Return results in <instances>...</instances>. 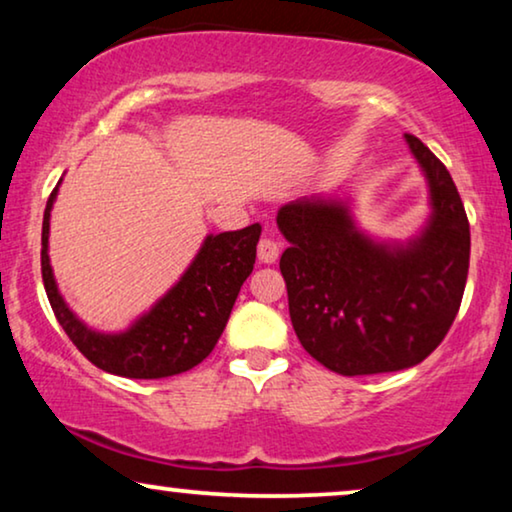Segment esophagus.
Segmentation results:
<instances>
[{
	"instance_id": "obj_1",
	"label": "esophagus",
	"mask_w": 512,
	"mask_h": 512,
	"mask_svg": "<svg viewBox=\"0 0 512 512\" xmlns=\"http://www.w3.org/2000/svg\"><path fill=\"white\" fill-rule=\"evenodd\" d=\"M279 258V244L272 237H261L258 242V261L261 263H275Z\"/></svg>"
}]
</instances>
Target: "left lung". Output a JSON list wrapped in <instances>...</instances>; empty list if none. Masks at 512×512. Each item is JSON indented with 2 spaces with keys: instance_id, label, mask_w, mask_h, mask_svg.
Returning <instances> with one entry per match:
<instances>
[{
  "instance_id": "left-lung-1",
  "label": "left lung",
  "mask_w": 512,
  "mask_h": 512,
  "mask_svg": "<svg viewBox=\"0 0 512 512\" xmlns=\"http://www.w3.org/2000/svg\"><path fill=\"white\" fill-rule=\"evenodd\" d=\"M429 186L431 214L408 242L356 226L352 200L312 195L279 207L289 240L279 258L293 331L338 375L394 373L422 363L457 317L471 258V228L447 167L405 135Z\"/></svg>"
}]
</instances>
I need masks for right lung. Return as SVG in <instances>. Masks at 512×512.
Returning <instances> with one entry per match:
<instances>
[{"label":"right lung","instance_id":"add662e5","mask_svg":"<svg viewBox=\"0 0 512 512\" xmlns=\"http://www.w3.org/2000/svg\"><path fill=\"white\" fill-rule=\"evenodd\" d=\"M58 188L60 184L46 202L41 226V277L55 317L76 349L104 373L130 380L179 375L207 359L228 324L244 279L254 270L261 226L251 223L242 230L207 235L179 282L149 312L121 333H102L88 328L69 310L53 277L48 233Z\"/></svg>","mask_w":512,"mask_h":512}]
</instances>
